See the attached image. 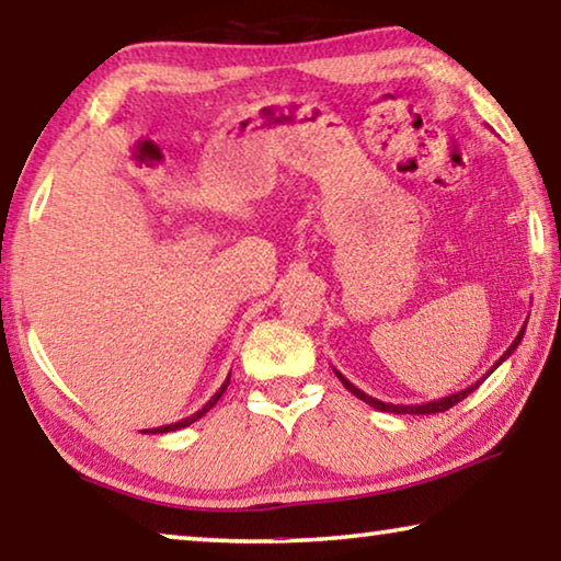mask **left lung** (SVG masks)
<instances>
[{
	"label": "left lung",
	"instance_id": "8db88e82",
	"mask_svg": "<svg viewBox=\"0 0 561 561\" xmlns=\"http://www.w3.org/2000/svg\"><path fill=\"white\" fill-rule=\"evenodd\" d=\"M527 327V324H525ZM525 327H522V331H519V334H517V339L515 341H512V344H510V348L505 351V354H502L500 356V360H497V364L495 366H492L490 368V371L485 374V376H482L480 378V381H474L472 386H468V388H465V391H458V393H453V396H445V398H440V401H431V403H421V405H393V403H383V401H378V398H374V396H368V393H364V391H360V388H356L354 383H351L348 381V378H344V376H341L339 371H336V368H334V374L339 376V381L341 383H344V388H346V391H351V393H354L356 398H358V401H364V403H368V405H374L376 408V411H388V413H398V415H401V413H408V415H431V413H443V411H448V408H453L455 403H460L462 401V398H468L472 391H474V388H478L482 381H485V378L492 374V371H495V368L502 364V360H505V358H510L512 356V351H515L517 346H519V341H522V334H525Z\"/></svg>",
	"mask_w": 561,
	"mask_h": 561
}]
</instances>
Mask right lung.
<instances>
[{
	"label": "right lung",
	"mask_w": 561,
	"mask_h": 561,
	"mask_svg": "<svg viewBox=\"0 0 561 561\" xmlns=\"http://www.w3.org/2000/svg\"><path fill=\"white\" fill-rule=\"evenodd\" d=\"M227 383H230V376H227V381L220 386V391H217L210 401H207L201 411L197 413H193V415H187V417H183V421H178V423H170V425H160V428H148V431H144V433H150V435H156V433H170V431H180V428H187L190 423H195V421H201V417L210 411V408L220 401V396L227 391Z\"/></svg>",
	"instance_id": "1"
}]
</instances>
